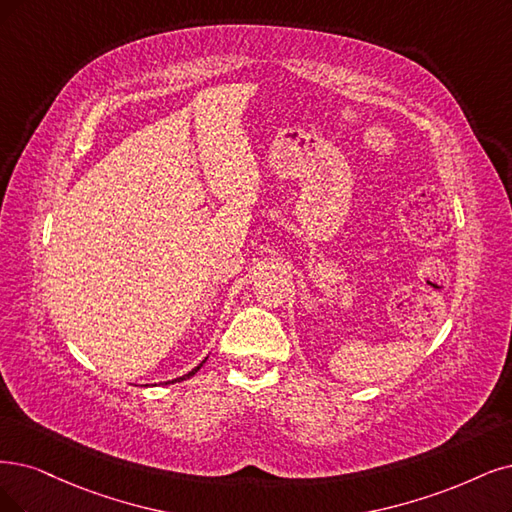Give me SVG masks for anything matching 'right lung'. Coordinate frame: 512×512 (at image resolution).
<instances>
[{"mask_svg":"<svg viewBox=\"0 0 512 512\" xmlns=\"http://www.w3.org/2000/svg\"><path fill=\"white\" fill-rule=\"evenodd\" d=\"M208 358V356H206ZM206 358H204V361L198 365V367H194L192 371H189V373H185V375H181V377H177V380H173V382H164V384H175V382H183V380H189V377H192V375H196L198 373V369L206 363Z\"/></svg>","mask_w":512,"mask_h":512,"instance_id":"1","label":"right lung"}]
</instances>
